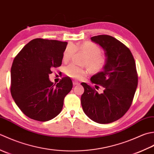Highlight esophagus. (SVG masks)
<instances>
[{"mask_svg": "<svg viewBox=\"0 0 154 154\" xmlns=\"http://www.w3.org/2000/svg\"><path fill=\"white\" fill-rule=\"evenodd\" d=\"M78 84H80L79 82H76V81H73V85L74 86L78 85Z\"/></svg>", "mask_w": 154, "mask_h": 154, "instance_id": "34e87169", "label": "esophagus"}]
</instances>
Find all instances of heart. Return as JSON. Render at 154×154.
<instances>
[{"label":"heart","instance_id":"1","mask_svg":"<svg viewBox=\"0 0 154 154\" xmlns=\"http://www.w3.org/2000/svg\"><path fill=\"white\" fill-rule=\"evenodd\" d=\"M76 51L82 52L86 56L83 64L87 65L93 72H98L106 67L107 58L102 53V48L98 45L92 42H84L80 45H68L62 54V60L68 62L72 58ZM67 76L75 80H81L87 76L88 71L84 67L70 64L64 68Z\"/></svg>","mask_w":154,"mask_h":154}]
</instances>
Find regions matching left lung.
<instances>
[{
	"mask_svg": "<svg viewBox=\"0 0 154 154\" xmlns=\"http://www.w3.org/2000/svg\"><path fill=\"white\" fill-rule=\"evenodd\" d=\"M104 49L107 64L103 70L91 78L93 84L103 88L99 94L84 82L81 103L84 113L99 124H109L121 118L132 103L138 77L131 51L123 43L109 35L91 38Z\"/></svg>",
	"mask_w": 154,
	"mask_h": 154,
	"instance_id": "8db88e82",
	"label": "left lung"
}]
</instances>
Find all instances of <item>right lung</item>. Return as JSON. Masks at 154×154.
<instances>
[{"mask_svg":"<svg viewBox=\"0 0 154 154\" xmlns=\"http://www.w3.org/2000/svg\"><path fill=\"white\" fill-rule=\"evenodd\" d=\"M67 44L35 38L15 56L11 71V95L23 114L32 120L46 122L57 116L65 96L72 88L68 77L56 85L49 80L52 69L61 66Z\"/></svg>","mask_w":154,"mask_h":154,"instance_id":"1","label":"right lung"}]
</instances>
